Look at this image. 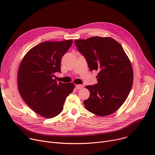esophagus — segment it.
Here are the masks:
<instances>
[{
  "label": "esophagus",
  "mask_w": 155,
  "mask_h": 155,
  "mask_svg": "<svg viewBox=\"0 0 155 155\" xmlns=\"http://www.w3.org/2000/svg\"><path fill=\"white\" fill-rule=\"evenodd\" d=\"M83 88V86L82 85H76V88L77 90H81Z\"/></svg>",
  "instance_id": "34e87169"
}]
</instances>
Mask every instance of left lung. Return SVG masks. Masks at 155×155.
Masks as SVG:
<instances>
[{
  "label": "left lung",
  "mask_w": 155,
  "mask_h": 155,
  "mask_svg": "<svg viewBox=\"0 0 155 155\" xmlns=\"http://www.w3.org/2000/svg\"><path fill=\"white\" fill-rule=\"evenodd\" d=\"M78 51L85 58L90 71H98L97 83L88 85V99L83 101L87 110L97 116L115 112L125 102L133 85L130 61L115 39L95 36L76 39Z\"/></svg>",
  "instance_id": "left-lung-1"
}]
</instances>
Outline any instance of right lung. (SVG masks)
<instances>
[{
  "label": "right lung",
  "mask_w": 155,
  "mask_h": 155,
  "mask_svg": "<svg viewBox=\"0 0 155 155\" xmlns=\"http://www.w3.org/2000/svg\"><path fill=\"white\" fill-rule=\"evenodd\" d=\"M72 43L69 39L40 43L26 53L19 67V93L26 104L44 117L59 115L66 97L75 88L73 83H64L54 79L55 73L61 72L62 58Z\"/></svg>",
  "instance_id": "obj_1"
}]
</instances>
